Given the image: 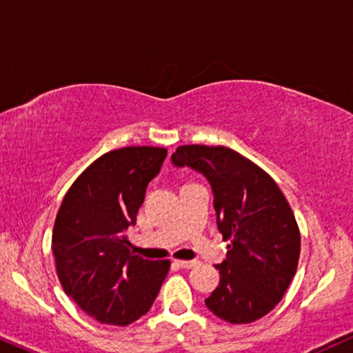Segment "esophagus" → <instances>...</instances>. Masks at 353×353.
Returning <instances> with one entry per match:
<instances>
[{"mask_svg": "<svg viewBox=\"0 0 353 353\" xmlns=\"http://www.w3.org/2000/svg\"><path fill=\"white\" fill-rule=\"evenodd\" d=\"M176 264L179 265L181 269H192V267L197 265V262H195V261H181V259H179V261H176Z\"/></svg>", "mask_w": 353, "mask_h": 353, "instance_id": "34e87169", "label": "esophagus"}]
</instances>
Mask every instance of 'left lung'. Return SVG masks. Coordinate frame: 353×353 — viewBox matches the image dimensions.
<instances>
[{
	"label": "left lung",
	"mask_w": 353,
	"mask_h": 353,
	"mask_svg": "<svg viewBox=\"0 0 353 353\" xmlns=\"http://www.w3.org/2000/svg\"><path fill=\"white\" fill-rule=\"evenodd\" d=\"M172 163L207 177L218 230L230 241L216 265L220 283L205 305L231 324L261 319L282 300L298 269L301 236L292 207L264 169L226 146H177Z\"/></svg>",
	"instance_id": "8db88e82"
}]
</instances>
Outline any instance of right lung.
Here are the masks:
<instances>
[{"mask_svg": "<svg viewBox=\"0 0 353 353\" xmlns=\"http://www.w3.org/2000/svg\"><path fill=\"white\" fill-rule=\"evenodd\" d=\"M168 150L127 146L102 154L71 184L58 210L52 252L65 293L101 324L128 325L146 314L171 262L130 252L148 182Z\"/></svg>", "mask_w": 353, "mask_h": 353, "instance_id": "obj_1", "label": "right lung"}]
</instances>
